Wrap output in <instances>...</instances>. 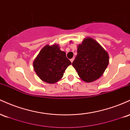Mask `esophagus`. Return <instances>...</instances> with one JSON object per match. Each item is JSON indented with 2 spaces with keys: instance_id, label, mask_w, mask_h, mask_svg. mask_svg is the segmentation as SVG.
I'll return each instance as SVG.
<instances>
[{
  "instance_id": "esophagus-1",
  "label": "esophagus",
  "mask_w": 130,
  "mask_h": 130,
  "mask_svg": "<svg viewBox=\"0 0 130 130\" xmlns=\"http://www.w3.org/2000/svg\"><path fill=\"white\" fill-rule=\"evenodd\" d=\"M74 59V58H72V59H70V61H71V63H72V62H73Z\"/></svg>"
}]
</instances>
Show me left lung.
Wrapping results in <instances>:
<instances>
[{"instance_id":"1","label":"left lung","mask_w":130,"mask_h":130,"mask_svg":"<svg viewBox=\"0 0 130 130\" xmlns=\"http://www.w3.org/2000/svg\"><path fill=\"white\" fill-rule=\"evenodd\" d=\"M77 53L72 65L80 78L86 83L99 79L109 64L106 51L93 38L87 37L77 45Z\"/></svg>"}]
</instances>
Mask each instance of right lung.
Instances as JSON below:
<instances>
[{
    "mask_svg": "<svg viewBox=\"0 0 130 130\" xmlns=\"http://www.w3.org/2000/svg\"><path fill=\"white\" fill-rule=\"evenodd\" d=\"M71 62L59 44H47L41 49L33 62L35 73L43 81L54 84L63 77L65 70Z\"/></svg>",
    "mask_w": 130,
    "mask_h": 130,
    "instance_id": "right-lung-1",
    "label": "right lung"
}]
</instances>
